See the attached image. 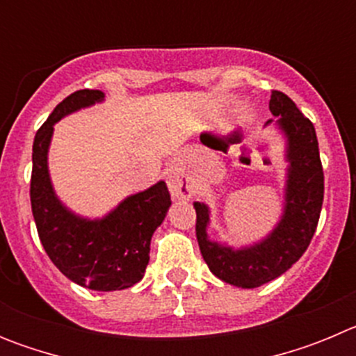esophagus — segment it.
Instances as JSON below:
<instances>
[{"label":"esophagus","instance_id":"1","mask_svg":"<svg viewBox=\"0 0 356 356\" xmlns=\"http://www.w3.org/2000/svg\"><path fill=\"white\" fill-rule=\"evenodd\" d=\"M168 187L171 191L172 197H176V200H185V197L193 196V185L188 184L184 175H180L175 169L168 172Z\"/></svg>","mask_w":356,"mask_h":356}]
</instances>
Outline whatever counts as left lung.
<instances>
[{
  "label": "left lung",
  "mask_w": 356,
  "mask_h": 356,
  "mask_svg": "<svg viewBox=\"0 0 356 356\" xmlns=\"http://www.w3.org/2000/svg\"><path fill=\"white\" fill-rule=\"evenodd\" d=\"M269 110L285 140L284 212L275 228L250 246L232 248L212 241L207 234L210 209L196 201V237L203 260L219 280L242 289H254L278 278L301 259L316 234L323 196L325 175L319 159L316 128L296 106L291 97L273 90Z\"/></svg>",
  "instance_id": "obj_1"
}]
</instances>
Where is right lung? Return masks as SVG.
I'll return each instance as SVG.
<instances>
[{
	"label": "right lung",
	"mask_w": 356,
	"mask_h": 356,
	"mask_svg": "<svg viewBox=\"0 0 356 356\" xmlns=\"http://www.w3.org/2000/svg\"><path fill=\"white\" fill-rule=\"evenodd\" d=\"M102 90H76L56 105L33 140L31 212L44 250L60 273L90 291H122L143 280L149 262V244L165 219L171 196L165 181L124 197L106 216L83 217L56 196L48 168L55 124L65 115L102 103Z\"/></svg>",
	"instance_id": "right-lung-1"
}]
</instances>
